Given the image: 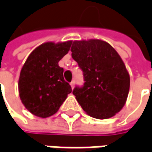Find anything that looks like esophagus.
<instances>
[{"mask_svg": "<svg viewBox=\"0 0 152 152\" xmlns=\"http://www.w3.org/2000/svg\"><path fill=\"white\" fill-rule=\"evenodd\" d=\"M70 86H71L72 89H73V88H74V86H75V81H74V80H72V82L70 83Z\"/></svg>", "mask_w": 152, "mask_h": 152, "instance_id": "1", "label": "esophagus"}]
</instances>
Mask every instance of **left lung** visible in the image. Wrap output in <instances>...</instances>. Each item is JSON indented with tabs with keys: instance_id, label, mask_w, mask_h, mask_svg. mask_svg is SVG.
Masks as SVG:
<instances>
[{
	"instance_id": "8db88e82",
	"label": "left lung",
	"mask_w": 152,
	"mask_h": 152,
	"mask_svg": "<svg viewBox=\"0 0 152 152\" xmlns=\"http://www.w3.org/2000/svg\"><path fill=\"white\" fill-rule=\"evenodd\" d=\"M72 57L83 71L84 86L72 91L78 102L96 119L114 116L125 105L130 87L126 66L110 43L99 39L73 41Z\"/></svg>"
}]
</instances>
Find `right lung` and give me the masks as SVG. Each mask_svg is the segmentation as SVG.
<instances>
[{"label":"right lung","mask_w":152,"mask_h":152,"mask_svg":"<svg viewBox=\"0 0 152 152\" xmlns=\"http://www.w3.org/2000/svg\"><path fill=\"white\" fill-rule=\"evenodd\" d=\"M72 41L44 42L36 48L23 66L19 79L21 102L31 114L42 118L56 114L67 95L70 85L58 62L68 53Z\"/></svg>","instance_id":"1"}]
</instances>
